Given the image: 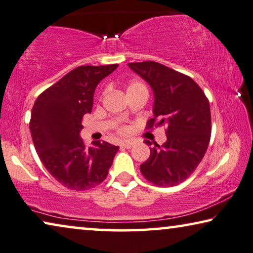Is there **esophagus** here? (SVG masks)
<instances>
[{"label": "esophagus", "instance_id": "obj_1", "mask_svg": "<svg viewBox=\"0 0 253 253\" xmlns=\"http://www.w3.org/2000/svg\"><path fill=\"white\" fill-rule=\"evenodd\" d=\"M133 145H134V143H133V142H130V141H125V142H122V143H120V147L127 148V149L131 148Z\"/></svg>", "mask_w": 253, "mask_h": 253}]
</instances>
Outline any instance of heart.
I'll list each match as a JSON object with an SVG mask.
<instances>
[{
    "label": "heart",
    "instance_id": "obj_1",
    "mask_svg": "<svg viewBox=\"0 0 253 253\" xmlns=\"http://www.w3.org/2000/svg\"><path fill=\"white\" fill-rule=\"evenodd\" d=\"M136 90H145V91H147V87H145L144 84L140 83V81H133V83H130L129 84H128L127 92L136 91ZM119 131H120V133H124V131H125V128L120 127Z\"/></svg>",
    "mask_w": 253,
    "mask_h": 253
}]
</instances>
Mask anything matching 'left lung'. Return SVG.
Listing matches in <instances>:
<instances>
[{
  "label": "left lung",
  "instance_id": "8db88e82",
  "mask_svg": "<svg viewBox=\"0 0 253 253\" xmlns=\"http://www.w3.org/2000/svg\"><path fill=\"white\" fill-rule=\"evenodd\" d=\"M128 66L154 90V118L147 128L166 126V142L150 148L141 173L158 187L176 186L193 174L208 150L212 129L209 99L190 77L163 64L148 60Z\"/></svg>",
  "mask_w": 253,
  "mask_h": 253
}]
</instances>
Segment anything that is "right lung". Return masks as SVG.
<instances>
[{"label":"right lung","instance_id":"1","mask_svg":"<svg viewBox=\"0 0 253 253\" xmlns=\"http://www.w3.org/2000/svg\"><path fill=\"white\" fill-rule=\"evenodd\" d=\"M117 67L118 64L77 67L39 95L32 109L35 150L48 172L69 189L88 190L102 183L119 149L105 141L86 148L80 137L95 88Z\"/></svg>","mask_w":253,"mask_h":253}]
</instances>
